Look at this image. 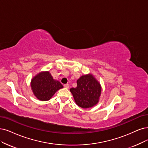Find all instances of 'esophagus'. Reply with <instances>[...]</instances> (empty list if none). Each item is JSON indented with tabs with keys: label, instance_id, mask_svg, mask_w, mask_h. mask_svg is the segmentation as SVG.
I'll use <instances>...</instances> for the list:
<instances>
[{
	"label": "esophagus",
	"instance_id": "esophagus-1",
	"mask_svg": "<svg viewBox=\"0 0 148 148\" xmlns=\"http://www.w3.org/2000/svg\"><path fill=\"white\" fill-rule=\"evenodd\" d=\"M64 88H69V84H65V85H64Z\"/></svg>",
	"mask_w": 148,
	"mask_h": 148
}]
</instances>
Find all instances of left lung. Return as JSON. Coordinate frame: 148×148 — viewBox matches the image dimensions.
Segmentation results:
<instances>
[{"label":"left lung","mask_w":148,"mask_h":148,"mask_svg":"<svg viewBox=\"0 0 148 148\" xmlns=\"http://www.w3.org/2000/svg\"><path fill=\"white\" fill-rule=\"evenodd\" d=\"M77 86L70 89L78 106L88 108L96 106L99 101L102 86L92 74L82 75L77 80Z\"/></svg>","instance_id":"1"}]
</instances>
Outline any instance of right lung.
<instances>
[{
    "label": "right lung",
    "mask_w": 148,
    "mask_h": 148,
    "mask_svg": "<svg viewBox=\"0 0 148 148\" xmlns=\"http://www.w3.org/2000/svg\"><path fill=\"white\" fill-rule=\"evenodd\" d=\"M30 86L34 96L41 101L51 99L58 90L63 88L58 80L53 79L49 71H41L33 77Z\"/></svg>",
    "instance_id": "right-lung-1"
}]
</instances>
